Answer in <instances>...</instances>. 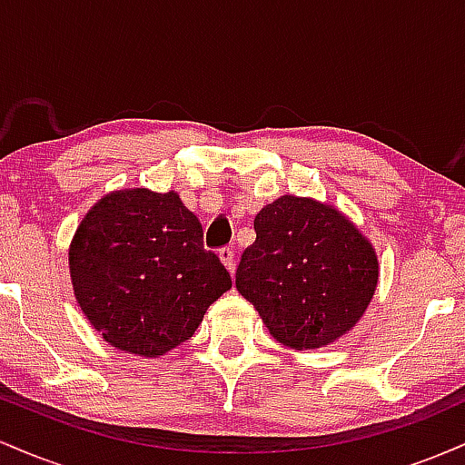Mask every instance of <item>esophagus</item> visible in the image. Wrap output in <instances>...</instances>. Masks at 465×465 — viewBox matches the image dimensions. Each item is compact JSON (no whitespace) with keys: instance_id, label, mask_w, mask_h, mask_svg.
I'll return each instance as SVG.
<instances>
[{"instance_id":"34e87169","label":"esophagus","mask_w":465,"mask_h":465,"mask_svg":"<svg viewBox=\"0 0 465 465\" xmlns=\"http://www.w3.org/2000/svg\"><path fill=\"white\" fill-rule=\"evenodd\" d=\"M218 258H221L223 264L227 266L229 273H233V269H236V253H233V249L223 247L221 251H218Z\"/></svg>"}]
</instances>
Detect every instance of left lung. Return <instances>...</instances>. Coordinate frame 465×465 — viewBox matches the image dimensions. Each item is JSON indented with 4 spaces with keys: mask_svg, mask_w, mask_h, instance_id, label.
<instances>
[{
    "mask_svg": "<svg viewBox=\"0 0 465 465\" xmlns=\"http://www.w3.org/2000/svg\"><path fill=\"white\" fill-rule=\"evenodd\" d=\"M253 229L236 288L282 345L317 350L354 328L376 291L378 260L348 218L286 194L260 210Z\"/></svg>",
    "mask_w": 465,
    "mask_h": 465,
    "instance_id": "left-lung-1",
    "label": "left lung"
}]
</instances>
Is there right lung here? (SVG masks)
Returning <instances> with one entry per match:
<instances>
[{
  "label": "right lung",
  "instance_id": "add662e5",
  "mask_svg": "<svg viewBox=\"0 0 465 465\" xmlns=\"http://www.w3.org/2000/svg\"><path fill=\"white\" fill-rule=\"evenodd\" d=\"M69 273L80 311L103 339L140 356L188 341L232 288L177 192L143 188L106 194L89 210L69 247Z\"/></svg>",
  "mask_w": 465,
  "mask_h": 465
}]
</instances>
